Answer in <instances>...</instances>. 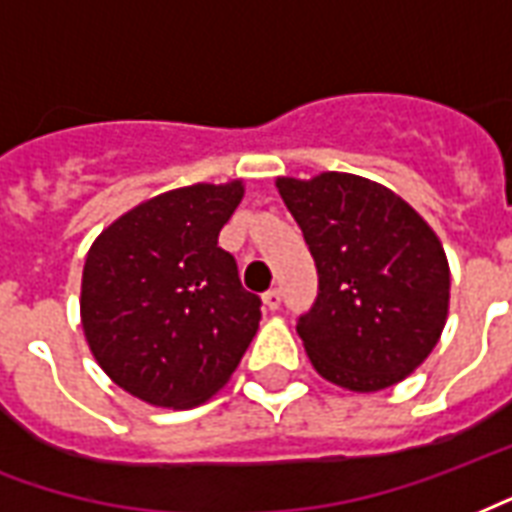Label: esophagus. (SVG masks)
<instances>
[{"label": "esophagus", "mask_w": 512, "mask_h": 512, "mask_svg": "<svg viewBox=\"0 0 512 512\" xmlns=\"http://www.w3.org/2000/svg\"><path fill=\"white\" fill-rule=\"evenodd\" d=\"M263 304H266L268 312H276L279 309V304H282V293L279 290H268V293H263Z\"/></svg>", "instance_id": "esophagus-1"}]
</instances>
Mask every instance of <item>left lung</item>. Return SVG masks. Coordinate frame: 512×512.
<instances>
[{
	"label": "left lung",
	"instance_id": "1",
	"mask_svg": "<svg viewBox=\"0 0 512 512\" xmlns=\"http://www.w3.org/2000/svg\"><path fill=\"white\" fill-rule=\"evenodd\" d=\"M317 266V298L295 331L317 372L347 391L391 388L445 328V249L399 195L352 173L279 179Z\"/></svg>",
	"mask_w": 512,
	"mask_h": 512
}]
</instances>
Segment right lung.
I'll return each instance as SVG.
<instances>
[{
	"instance_id": "right-lung-1",
	"label": "right lung",
	"mask_w": 512,
	"mask_h": 512,
	"mask_svg": "<svg viewBox=\"0 0 512 512\" xmlns=\"http://www.w3.org/2000/svg\"><path fill=\"white\" fill-rule=\"evenodd\" d=\"M241 181L192 184L140 203L94 241L81 285L86 342L105 374L157 407H195L217 393L260 323L219 230Z\"/></svg>"
}]
</instances>
